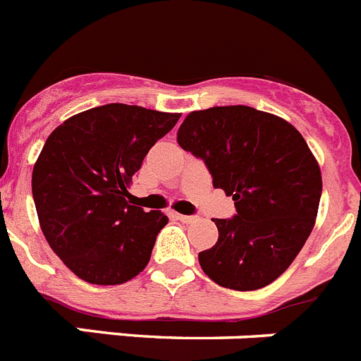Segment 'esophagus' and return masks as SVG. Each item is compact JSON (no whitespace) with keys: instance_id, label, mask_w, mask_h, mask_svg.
Masks as SVG:
<instances>
[{"instance_id":"obj_1","label":"esophagus","mask_w":361,"mask_h":361,"mask_svg":"<svg viewBox=\"0 0 361 361\" xmlns=\"http://www.w3.org/2000/svg\"><path fill=\"white\" fill-rule=\"evenodd\" d=\"M177 216L178 220H180V222H184V224H193V222H197V216H190V215H180V213H177Z\"/></svg>"}]
</instances>
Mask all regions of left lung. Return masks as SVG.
Listing matches in <instances>:
<instances>
[{
    "label": "left lung",
    "mask_w": 361,
    "mask_h": 361,
    "mask_svg": "<svg viewBox=\"0 0 361 361\" xmlns=\"http://www.w3.org/2000/svg\"><path fill=\"white\" fill-rule=\"evenodd\" d=\"M177 142L206 162L213 186L237 208L233 219H213L219 240L199 253L204 273L235 291L275 282L311 235L322 197L320 166L302 133L235 104L188 114Z\"/></svg>",
    "instance_id": "obj_1"
}]
</instances>
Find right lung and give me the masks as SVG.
Wrapping results in <instances>:
<instances>
[{
  "mask_svg": "<svg viewBox=\"0 0 361 361\" xmlns=\"http://www.w3.org/2000/svg\"><path fill=\"white\" fill-rule=\"evenodd\" d=\"M178 117L111 103L75 114L44 142L32 171L41 231L85 282L117 286L148 266L168 216L132 206L128 188Z\"/></svg>",
  "mask_w": 361,
  "mask_h": 361,
  "instance_id": "right-lung-1",
  "label": "right lung"
}]
</instances>
